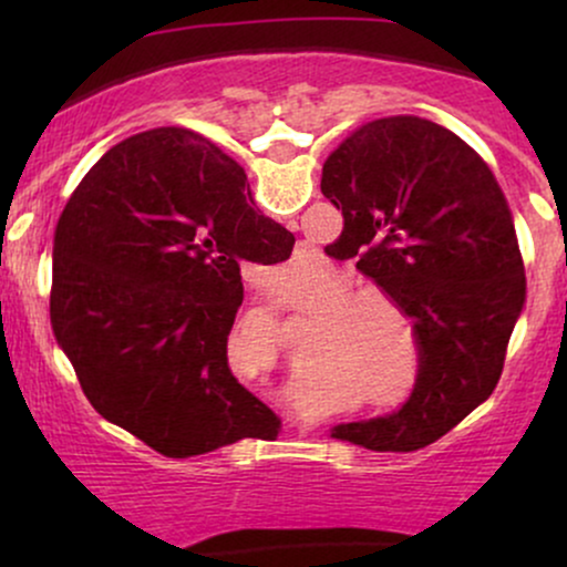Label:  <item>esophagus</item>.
Instances as JSON below:
<instances>
[{"label":"esophagus","mask_w":567,"mask_h":567,"mask_svg":"<svg viewBox=\"0 0 567 567\" xmlns=\"http://www.w3.org/2000/svg\"><path fill=\"white\" fill-rule=\"evenodd\" d=\"M292 224H296V220H292Z\"/></svg>","instance_id":"34e87169"}]
</instances>
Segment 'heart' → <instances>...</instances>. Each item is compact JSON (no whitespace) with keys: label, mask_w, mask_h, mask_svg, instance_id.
<instances>
[{"label":"heart","mask_w":567,"mask_h":567,"mask_svg":"<svg viewBox=\"0 0 567 567\" xmlns=\"http://www.w3.org/2000/svg\"><path fill=\"white\" fill-rule=\"evenodd\" d=\"M354 282L343 275H333L324 285L322 298L317 303H336L343 297L354 292ZM408 330L405 311L386 296H360L350 298L349 302L336 306L328 317L315 322V333H311V347L306 351L303 368L309 370H328V373L341 375L354 383V386L365 389V392L386 396H373L375 405L386 410H402L413 396L419 386V347L410 336V370L411 379L405 382L401 375L408 368V351L402 343V333L391 320ZM403 383L400 384L399 381ZM395 392L392 393L391 389ZM292 392H301V383L292 386Z\"/></svg>","instance_id":"heart-1"}]
</instances>
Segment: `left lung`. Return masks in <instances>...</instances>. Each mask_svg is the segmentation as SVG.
<instances>
[{
  "instance_id": "8db88e82",
  "label": "left lung",
  "mask_w": 567,
  "mask_h": 567,
  "mask_svg": "<svg viewBox=\"0 0 567 567\" xmlns=\"http://www.w3.org/2000/svg\"><path fill=\"white\" fill-rule=\"evenodd\" d=\"M341 210L336 258L413 317L419 386L402 410L333 429L368 451L432 445L493 394L525 306V266L498 181L437 122L381 116L347 135L322 165Z\"/></svg>"
}]
</instances>
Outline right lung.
I'll return each mask as SVG.
<instances>
[{
	"label": "right lung",
	"instance_id": "obj_1",
	"mask_svg": "<svg viewBox=\"0 0 567 567\" xmlns=\"http://www.w3.org/2000/svg\"><path fill=\"white\" fill-rule=\"evenodd\" d=\"M296 237L256 210L243 167L186 127L130 135L90 167L55 226L50 322L84 396L167 458L269 437L226 343L245 266Z\"/></svg>",
	"mask_w": 567,
	"mask_h": 567
}]
</instances>
